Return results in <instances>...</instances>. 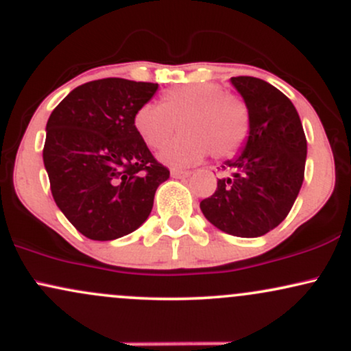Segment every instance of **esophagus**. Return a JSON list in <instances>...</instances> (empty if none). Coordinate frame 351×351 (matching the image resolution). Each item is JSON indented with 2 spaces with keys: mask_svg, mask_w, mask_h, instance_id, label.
I'll return each instance as SVG.
<instances>
[{
  "mask_svg": "<svg viewBox=\"0 0 351 351\" xmlns=\"http://www.w3.org/2000/svg\"><path fill=\"white\" fill-rule=\"evenodd\" d=\"M171 176L173 178H188V176H191V171H183V170H176V168H173Z\"/></svg>",
  "mask_w": 351,
  "mask_h": 351,
  "instance_id": "esophagus-1",
  "label": "esophagus"
}]
</instances>
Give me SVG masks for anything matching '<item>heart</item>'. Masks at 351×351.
Listing matches in <instances>:
<instances>
[{"mask_svg": "<svg viewBox=\"0 0 351 351\" xmlns=\"http://www.w3.org/2000/svg\"><path fill=\"white\" fill-rule=\"evenodd\" d=\"M178 123L181 135L168 143L162 160L184 167L213 158L228 160L237 155L247 140L251 115L243 99L224 92L219 84H184L167 90L162 106L145 104L135 112L136 134L152 150H160Z\"/></svg>", "mask_w": 351, "mask_h": 351, "instance_id": "1", "label": "heart"}]
</instances>
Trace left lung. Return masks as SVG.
I'll return each instance as SVG.
<instances>
[{"mask_svg": "<svg viewBox=\"0 0 351 351\" xmlns=\"http://www.w3.org/2000/svg\"><path fill=\"white\" fill-rule=\"evenodd\" d=\"M231 82L244 97L251 128L244 152L224 170L211 196L199 203L211 224L228 234L259 237L285 219L305 173L307 138L293 104L263 79L239 75Z\"/></svg>", "mask_w": 351, "mask_h": 351, "instance_id": "8db88e82", "label": "left lung"}]
</instances>
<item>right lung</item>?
I'll return each mask as SVG.
<instances>
[{
	"label": "right lung",
	"mask_w": 351,
	"mask_h": 351,
	"mask_svg": "<svg viewBox=\"0 0 351 351\" xmlns=\"http://www.w3.org/2000/svg\"><path fill=\"white\" fill-rule=\"evenodd\" d=\"M158 84L107 77L75 87L46 125L43 160L64 216L88 239L142 226L156 188L170 178L136 134L134 117Z\"/></svg>",
	"instance_id": "1"
}]
</instances>
